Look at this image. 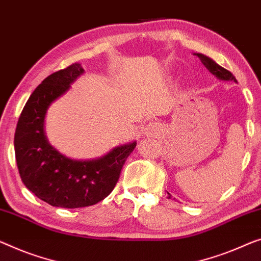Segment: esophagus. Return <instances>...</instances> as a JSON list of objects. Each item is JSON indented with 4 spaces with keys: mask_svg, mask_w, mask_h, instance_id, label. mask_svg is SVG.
Segmentation results:
<instances>
[{
    "mask_svg": "<svg viewBox=\"0 0 261 261\" xmlns=\"http://www.w3.org/2000/svg\"><path fill=\"white\" fill-rule=\"evenodd\" d=\"M159 131H161V126H159L157 122L147 123L145 127H144V134L149 136V137H155Z\"/></svg>",
    "mask_w": 261,
    "mask_h": 261,
    "instance_id": "34e87169",
    "label": "esophagus"
}]
</instances>
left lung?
<instances>
[{"label": "left lung", "mask_w": 261, "mask_h": 261, "mask_svg": "<svg viewBox=\"0 0 261 261\" xmlns=\"http://www.w3.org/2000/svg\"><path fill=\"white\" fill-rule=\"evenodd\" d=\"M196 55L199 57V60L201 61V63H203L204 65H205V68L208 70L211 73H213V75H215L216 77H218V79L219 80H223V81H234V82H237V80H236V77L232 75V73L228 71V70H226L225 68H223V67H220L219 64H217L215 61H212L211 58H208L207 56H205V55H203V54H196ZM169 194V199H171V198H172V196H171L170 193H168ZM174 199V198H173Z\"/></svg>", "instance_id": "obj_1"}]
</instances>
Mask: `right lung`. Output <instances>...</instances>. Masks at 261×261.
I'll return each instance as SVG.
<instances>
[{"label":"right lung","mask_w":261,"mask_h":261,"mask_svg":"<svg viewBox=\"0 0 261 261\" xmlns=\"http://www.w3.org/2000/svg\"><path fill=\"white\" fill-rule=\"evenodd\" d=\"M83 71L81 64L73 63L43 80L23 108L15 131V157L23 184L41 200L57 207H84L107 198L137 144L115 147L102 158L82 162L64 157L46 141V109Z\"/></svg>","instance_id":"add662e5"}]
</instances>
